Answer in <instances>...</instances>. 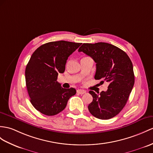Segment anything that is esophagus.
<instances>
[{"mask_svg": "<svg viewBox=\"0 0 153 153\" xmlns=\"http://www.w3.org/2000/svg\"><path fill=\"white\" fill-rule=\"evenodd\" d=\"M76 92H77V94H80V95H82V94H85V92H86V91H85V90H84V89H77Z\"/></svg>", "mask_w": 153, "mask_h": 153, "instance_id": "esophagus-1", "label": "esophagus"}]
</instances>
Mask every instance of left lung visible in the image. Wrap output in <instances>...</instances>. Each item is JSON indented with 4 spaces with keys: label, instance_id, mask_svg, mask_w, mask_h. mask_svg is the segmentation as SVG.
Masks as SVG:
<instances>
[{
    "label": "left lung",
    "instance_id": "1",
    "mask_svg": "<svg viewBox=\"0 0 153 153\" xmlns=\"http://www.w3.org/2000/svg\"><path fill=\"white\" fill-rule=\"evenodd\" d=\"M96 63L95 80L109 83L106 91L89 93L93 101L88 105L91 115L100 120H109L123 110L134 84L132 63L125 52L113 45L99 42L83 43L79 49Z\"/></svg>",
    "mask_w": 153,
    "mask_h": 153
}]
</instances>
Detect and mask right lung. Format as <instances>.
Segmentation results:
<instances>
[{
  "instance_id": "obj_1",
  "label": "right lung",
  "mask_w": 153,
  "mask_h": 153,
  "mask_svg": "<svg viewBox=\"0 0 153 153\" xmlns=\"http://www.w3.org/2000/svg\"><path fill=\"white\" fill-rule=\"evenodd\" d=\"M80 43L58 41L43 44L33 52L26 67L25 80L30 102L41 113L51 116L65 109L73 88H63L57 82L65 71L67 59Z\"/></svg>"
}]
</instances>
